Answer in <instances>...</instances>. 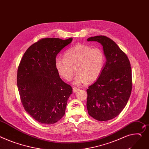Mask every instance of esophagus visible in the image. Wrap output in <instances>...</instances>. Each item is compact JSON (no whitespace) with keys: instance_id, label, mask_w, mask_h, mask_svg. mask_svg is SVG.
<instances>
[{"instance_id":"34e87169","label":"esophagus","mask_w":149,"mask_h":149,"mask_svg":"<svg viewBox=\"0 0 149 149\" xmlns=\"http://www.w3.org/2000/svg\"><path fill=\"white\" fill-rule=\"evenodd\" d=\"M80 89L79 88H77V87H74L73 88V91L74 93H76V92H77V91L79 90Z\"/></svg>"}]
</instances>
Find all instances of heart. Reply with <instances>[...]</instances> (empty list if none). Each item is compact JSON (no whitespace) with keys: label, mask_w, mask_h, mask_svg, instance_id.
I'll use <instances>...</instances> for the list:
<instances>
[{"label":"heart","mask_w":149,"mask_h":149,"mask_svg":"<svg viewBox=\"0 0 149 149\" xmlns=\"http://www.w3.org/2000/svg\"><path fill=\"white\" fill-rule=\"evenodd\" d=\"M104 64L103 51L84 44H77L67 49L64 58L59 57L55 61L57 73L65 81H70L76 72L78 73L74 81L76 85L95 81Z\"/></svg>","instance_id":"obj_1"}]
</instances>
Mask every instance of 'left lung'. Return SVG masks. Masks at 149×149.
Segmentation results:
<instances>
[{
	"label": "left lung",
	"instance_id": "8db88e82",
	"mask_svg": "<svg viewBox=\"0 0 149 149\" xmlns=\"http://www.w3.org/2000/svg\"><path fill=\"white\" fill-rule=\"evenodd\" d=\"M103 47L106 62L97 81L88 87V114L99 121L116 117L127 105L132 91V72L127 55L111 39L104 36L89 38Z\"/></svg>",
	"mask_w": 149,
	"mask_h": 149
}]
</instances>
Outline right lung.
<instances>
[{
	"label": "right lung",
	"instance_id": "right-lung-1",
	"mask_svg": "<svg viewBox=\"0 0 149 149\" xmlns=\"http://www.w3.org/2000/svg\"><path fill=\"white\" fill-rule=\"evenodd\" d=\"M72 40L42 39L27 49L18 65L17 86L22 104L40 123H55L65 114L72 88L60 77L55 61L56 55Z\"/></svg>",
	"mask_w": 149,
	"mask_h": 149
}]
</instances>
